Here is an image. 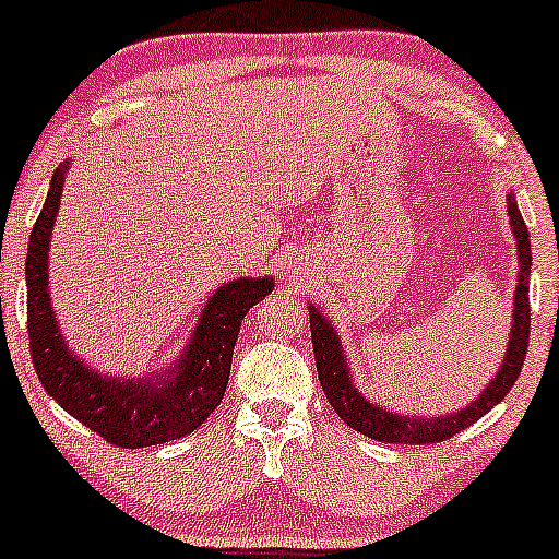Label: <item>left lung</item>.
Returning a JSON list of instances; mask_svg holds the SVG:
<instances>
[{
    "instance_id": "1",
    "label": "left lung",
    "mask_w": 559,
    "mask_h": 559,
    "mask_svg": "<svg viewBox=\"0 0 559 559\" xmlns=\"http://www.w3.org/2000/svg\"><path fill=\"white\" fill-rule=\"evenodd\" d=\"M507 214L512 219V233L518 238V257H520V275L518 289H514V310H512V331H509V345L501 369L490 379L483 395H477L467 408L456 411L449 416H435V419H421V416H401L388 408L373 406L366 395H360L358 388L349 377L347 355L342 349V340L334 326L321 310L310 305V334L312 349H316V369L321 388L326 392L331 408L340 414V419L358 429L366 438L379 440V443H403V445H427L440 443V440L453 438L464 427L475 425L480 416H486L490 408L499 406L518 382L520 369H523L525 353H528L531 336V302H528V278H531V236L525 228L523 214L518 210L514 193L507 195Z\"/></svg>"
}]
</instances>
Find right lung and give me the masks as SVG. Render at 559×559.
<instances>
[{"instance_id": "add662e5", "label": "right lung", "mask_w": 559, "mask_h": 559, "mask_svg": "<svg viewBox=\"0 0 559 559\" xmlns=\"http://www.w3.org/2000/svg\"><path fill=\"white\" fill-rule=\"evenodd\" d=\"M69 162L55 169L45 206L28 238V345L47 395L73 419L119 449H145L186 438L223 403L233 347L243 316L273 292V278H238L206 299L190 345L175 369L148 379L103 377L66 345L50 299V238Z\"/></svg>"}]
</instances>
